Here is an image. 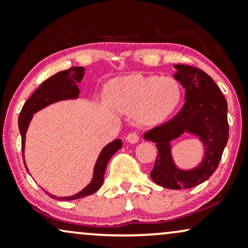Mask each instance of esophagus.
I'll list each match as a JSON object with an SVG mask.
<instances>
[{"label":"esophagus","mask_w":248,"mask_h":248,"mask_svg":"<svg viewBox=\"0 0 248 248\" xmlns=\"http://www.w3.org/2000/svg\"><path fill=\"white\" fill-rule=\"evenodd\" d=\"M126 141L130 142V144H137L139 141V136L137 135L136 132H131L129 135L126 136Z\"/></svg>","instance_id":"obj_1"}]
</instances>
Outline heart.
<instances>
[{
    "mask_svg": "<svg viewBox=\"0 0 248 248\" xmlns=\"http://www.w3.org/2000/svg\"><path fill=\"white\" fill-rule=\"evenodd\" d=\"M107 97L116 110L135 112L139 123L154 126L176 111L182 100V89L171 78L130 74L110 81Z\"/></svg>",
    "mask_w": 248,
    "mask_h": 248,
    "instance_id": "1",
    "label": "heart"
}]
</instances>
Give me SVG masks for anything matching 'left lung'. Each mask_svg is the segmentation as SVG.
<instances>
[{
  "instance_id": "left-lung-1",
  "label": "left lung",
  "mask_w": 248,
  "mask_h": 248,
  "mask_svg": "<svg viewBox=\"0 0 248 248\" xmlns=\"http://www.w3.org/2000/svg\"><path fill=\"white\" fill-rule=\"evenodd\" d=\"M173 77L186 89V103L174 118L144 133L158 148L151 179L167 189H188L206 181L217 170L229 139L228 103L215 81L196 67L175 65ZM185 133L196 135L205 153L196 168L182 170L171 154V141Z\"/></svg>"
}]
</instances>
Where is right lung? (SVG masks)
<instances>
[{
  "mask_svg": "<svg viewBox=\"0 0 248 248\" xmlns=\"http://www.w3.org/2000/svg\"><path fill=\"white\" fill-rule=\"evenodd\" d=\"M83 75V67H72V68L66 69V71L57 73V74L48 78L46 81H44V82L36 89V92L30 96V98L25 102V104L23 106L22 111H20L18 117V127L20 136H22L23 160H24L25 135L34 113L39 111V110H42L43 108L49 106V104L55 103V102L65 100H75V98H78V93H80L78 83L82 80ZM122 145H123V142H122L121 139H115V140L109 142V144L103 147V150L101 151L97 160H96L92 181H90L89 185L87 186V187H84L82 190L78 191V194L67 197L54 196V195L49 194L47 191H46V194L54 200L72 201L82 199V197H86L88 196V195L96 193V191L100 189L102 183H103L104 173H106L108 162H109L110 158H111L113 154L122 147ZM25 168L28 170L26 166Z\"/></svg>",
  "mask_w": 248,
  "mask_h": 248,
  "instance_id": "obj_1",
  "label": "right lung"
}]
</instances>
